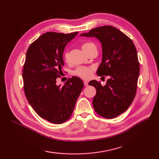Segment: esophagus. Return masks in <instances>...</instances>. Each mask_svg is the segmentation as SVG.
Masks as SVG:
<instances>
[{
	"mask_svg": "<svg viewBox=\"0 0 159 159\" xmlns=\"http://www.w3.org/2000/svg\"><path fill=\"white\" fill-rule=\"evenodd\" d=\"M84 85H85V86H88V82L84 81Z\"/></svg>",
	"mask_w": 159,
	"mask_h": 159,
	"instance_id": "obj_1",
	"label": "esophagus"
}]
</instances>
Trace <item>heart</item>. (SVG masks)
Segmentation results:
<instances>
[{
    "label": "heart",
    "instance_id": "obj_1",
    "mask_svg": "<svg viewBox=\"0 0 159 159\" xmlns=\"http://www.w3.org/2000/svg\"><path fill=\"white\" fill-rule=\"evenodd\" d=\"M83 50L88 55L90 51L93 49H96V46L92 42H86L82 46ZM63 58L67 63L70 62V53L66 51L63 54ZM94 68L93 67L88 66H80L74 71L73 74L83 80H89L92 76Z\"/></svg>",
    "mask_w": 159,
    "mask_h": 159
}]
</instances>
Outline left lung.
Listing matches in <instances>:
<instances>
[{
    "label": "left lung",
    "mask_w": 159,
    "mask_h": 159,
    "mask_svg": "<svg viewBox=\"0 0 159 159\" xmlns=\"http://www.w3.org/2000/svg\"><path fill=\"white\" fill-rule=\"evenodd\" d=\"M80 35L95 37L102 43V61L96 73L109 76V79L104 86L96 80L89 85L96 89L92 102L94 110L100 116L113 119L130 107L136 95L139 62L135 46L112 26H100Z\"/></svg>",
    "instance_id": "left-lung-1"
}]
</instances>
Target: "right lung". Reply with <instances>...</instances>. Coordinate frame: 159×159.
Instances as JSON below:
<instances>
[{
    "mask_svg": "<svg viewBox=\"0 0 159 159\" xmlns=\"http://www.w3.org/2000/svg\"><path fill=\"white\" fill-rule=\"evenodd\" d=\"M78 33L47 32L26 52L22 72L26 98L36 113L50 123L59 124L70 119L83 88L82 80L76 76L62 87L56 85L62 74L64 48Z\"/></svg>",
    "mask_w": 159,
    "mask_h": 159,
    "instance_id": "1",
    "label": "right lung"
}]
</instances>
